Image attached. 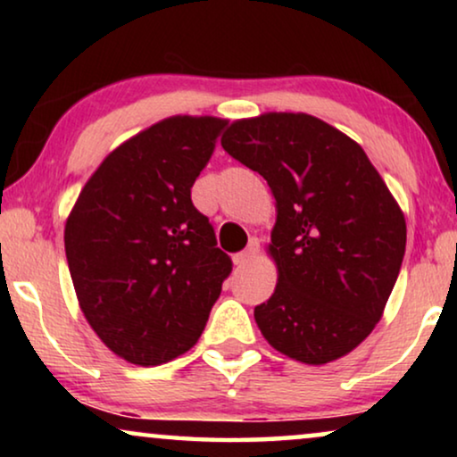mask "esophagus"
I'll use <instances>...</instances> for the list:
<instances>
[{"label":"esophagus","mask_w":457,"mask_h":457,"mask_svg":"<svg viewBox=\"0 0 457 457\" xmlns=\"http://www.w3.org/2000/svg\"><path fill=\"white\" fill-rule=\"evenodd\" d=\"M258 252H260V241L258 239H252L249 241V245L243 249V252H239V253H235V264L237 266H243V264H247V262H252L255 255H258Z\"/></svg>","instance_id":"34e87169"}]
</instances>
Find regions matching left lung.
Segmentation results:
<instances>
[{"label": "left lung", "mask_w": 457, "mask_h": 457, "mask_svg": "<svg viewBox=\"0 0 457 457\" xmlns=\"http://www.w3.org/2000/svg\"><path fill=\"white\" fill-rule=\"evenodd\" d=\"M222 147L277 199L270 253L278 285L255 305L277 352L327 364L380 320L405 253V220L358 143L310 114L237 120Z\"/></svg>", "instance_id": "obj_1"}]
</instances>
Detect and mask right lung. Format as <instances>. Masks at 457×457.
Here are the masks:
<instances>
[{
	"label": "right lung",
	"mask_w": 457,
	"mask_h": 457,
	"mask_svg": "<svg viewBox=\"0 0 457 457\" xmlns=\"http://www.w3.org/2000/svg\"><path fill=\"white\" fill-rule=\"evenodd\" d=\"M227 127L166 118L102 162L68 216L66 260L80 310L130 364L189 352L233 270L191 187Z\"/></svg>",
	"instance_id": "obj_1"
}]
</instances>
